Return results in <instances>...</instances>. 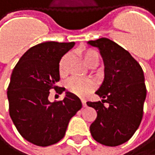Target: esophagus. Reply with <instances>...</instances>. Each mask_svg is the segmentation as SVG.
Listing matches in <instances>:
<instances>
[{
  "instance_id": "obj_1",
  "label": "esophagus",
  "mask_w": 155,
  "mask_h": 155,
  "mask_svg": "<svg viewBox=\"0 0 155 155\" xmlns=\"http://www.w3.org/2000/svg\"><path fill=\"white\" fill-rule=\"evenodd\" d=\"M82 103H83V106H84V107H86V106H87V104H86V101H85L84 99H82Z\"/></svg>"
}]
</instances>
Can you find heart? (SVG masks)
<instances>
[{
    "label": "heart",
    "mask_w": 155,
    "mask_h": 155,
    "mask_svg": "<svg viewBox=\"0 0 155 155\" xmlns=\"http://www.w3.org/2000/svg\"><path fill=\"white\" fill-rule=\"evenodd\" d=\"M69 58V54L64 55L59 64V70L60 73L61 75H65L67 72L66 69V61ZM84 58L85 62L89 65L93 61H97L99 59L98 53L94 51V50H86L84 53ZM95 87V82L92 79H85V78H81V77H71L69 79L66 83V88L67 90L78 96L81 97H85L87 96Z\"/></svg>",
    "instance_id": "obj_1"
}]
</instances>
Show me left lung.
<instances>
[{"label": "left lung", "mask_w": 155, "mask_h": 155, "mask_svg": "<svg viewBox=\"0 0 155 155\" xmlns=\"http://www.w3.org/2000/svg\"><path fill=\"white\" fill-rule=\"evenodd\" d=\"M88 44L99 49L104 64V79L95 92L103 100L86 103L97 112L90 132L96 142L117 146L130 140L142 122L147 92L143 71L129 51L107 38Z\"/></svg>", "instance_id": "8db88e82"}]
</instances>
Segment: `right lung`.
<instances>
[{"instance_id": "obj_1", "label": "right lung", "mask_w": 155, "mask_h": 155, "mask_svg": "<svg viewBox=\"0 0 155 155\" xmlns=\"http://www.w3.org/2000/svg\"><path fill=\"white\" fill-rule=\"evenodd\" d=\"M74 44L39 43L21 57L12 72L7 89L10 116L20 134L35 145L49 146L62 139L71 118L83 106L70 92L61 101L48 100L50 90L58 89L59 62ZM64 91L61 88L59 93Z\"/></svg>"}]
</instances>
